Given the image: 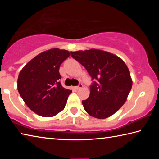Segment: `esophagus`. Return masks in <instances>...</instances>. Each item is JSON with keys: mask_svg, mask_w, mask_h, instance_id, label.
Returning a JSON list of instances; mask_svg holds the SVG:
<instances>
[{"mask_svg": "<svg viewBox=\"0 0 159 159\" xmlns=\"http://www.w3.org/2000/svg\"><path fill=\"white\" fill-rule=\"evenodd\" d=\"M83 84H81V83H80V84L78 85V86H76V87H74V88L76 90H79V89H80V88H83Z\"/></svg>", "mask_w": 159, "mask_h": 159, "instance_id": "obj_1", "label": "esophagus"}]
</instances>
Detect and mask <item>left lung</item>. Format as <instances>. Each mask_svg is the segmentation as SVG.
Wrapping results in <instances>:
<instances>
[{
    "mask_svg": "<svg viewBox=\"0 0 159 159\" xmlns=\"http://www.w3.org/2000/svg\"><path fill=\"white\" fill-rule=\"evenodd\" d=\"M92 78L90 96L82 101L88 114L99 119L115 114L127 99L133 81L125 63L106 51L90 49L71 52Z\"/></svg>",
    "mask_w": 159,
    "mask_h": 159,
    "instance_id": "1",
    "label": "left lung"
}]
</instances>
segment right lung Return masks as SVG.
<instances>
[{
  "label": "right lung",
  "mask_w": 159,
  "mask_h": 159,
  "mask_svg": "<svg viewBox=\"0 0 159 159\" xmlns=\"http://www.w3.org/2000/svg\"><path fill=\"white\" fill-rule=\"evenodd\" d=\"M70 55L69 51L52 48L40 53L21 70L17 89L31 111L52 117L62 111L71 93L60 82V66Z\"/></svg>",
  "instance_id": "obj_1"
}]
</instances>
